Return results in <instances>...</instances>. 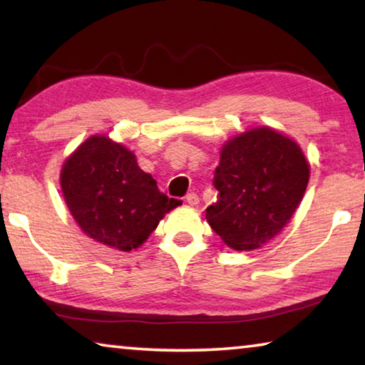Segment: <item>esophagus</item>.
<instances>
[{"mask_svg":"<svg viewBox=\"0 0 365 365\" xmlns=\"http://www.w3.org/2000/svg\"><path fill=\"white\" fill-rule=\"evenodd\" d=\"M185 201H187L190 206H197L200 205V196H197L195 191H191V193H188L187 197H185Z\"/></svg>","mask_w":365,"mask_h":365,"instance_id":"esophagus-1","label":"esophagus"}]
</instances>
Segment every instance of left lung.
I'll return each instance as SVG.
<instances>
[{
  "mask_svg": "<svg viewBox=\"0 0 365 365\" xmlns=\"http://www.w3.org/2000/svg\"><path fill=\"white\" fill-rule=\"evenodd\" d=\"M307 182L309 164L296 141L274 128H252L222 148L212 180L219 200L206 219L227 246L256 250L288 224Z\"/></svg>",
  "mask_w": 365,
  "mask_h": 365,
  "instance_id": "obj_1",
  "label": "left lung"
}]
</instances>
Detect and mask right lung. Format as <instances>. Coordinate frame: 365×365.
Instances as JSON below:
<instances>
[{
	"label": "right lung",
	"mask_w": 365,
	"mask_h": 365,
	"mask_svg": "<svg viewBox=\"0 0 365 365\" xmlns=\"http://www.w3.org/2000/svg\"><path fill=\"white\" fill-rule=\"evenodd\" d=\"M61 188L83 233L119 251L143 245L159 220L182 205L160 193L132 151L103 135L85 140L66 159Z\"/></svg>",
	"instance_id": "obj_1"
}]
</instances>
